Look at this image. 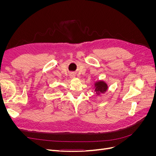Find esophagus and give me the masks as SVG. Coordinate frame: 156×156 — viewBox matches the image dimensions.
Returning <instances> with one entry per match:
<instances>
[{
	"mask_svg": "<svg viewBox=\"0 0 156 156\" xmlns=\"http://www.w3.org/2000/svg\"><path fill=\"white\" fill-rule=\"evenodd\" d=\"M70 77H72V78L75 77V73H71V74H70Z\"/></svg>",
	"mask_w": 156,
	"mask_h": 156,
	"instance_id": "1",
	"label": "esophagus"
}]
</instances>
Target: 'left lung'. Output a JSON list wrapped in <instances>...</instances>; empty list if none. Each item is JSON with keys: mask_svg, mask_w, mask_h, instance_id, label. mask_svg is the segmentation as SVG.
<instances>
[{"mask_svg": "<svg viewBox=\"0 0 156 156\" xmlns=\"http://www.w3.org/2000/svg\"><path fill=\"white\" fill-rule=\"evenodd\" d=\"M108 88V84L103 80H98L94 83L93 90L96 92L97 96H100V94H105Z\"/></svg>", "mask_w": 156, "mask_h": 156, "instance_id": "1", "label": "left lung"}]
</instances>
